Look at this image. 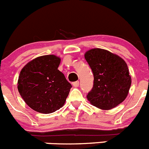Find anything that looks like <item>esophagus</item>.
Here are the masks:
<instances>
[{
  "label": "esophagus",
  "mask_w": 149,
  "mask_h": 149,
  "mask_svg": "<svg viewBox=\"0 0 149 149\" xmlns=\"http://www.w3.org/2000/svg\"><path fill=\"white\" fill-rule=\"evenodd\" d=\"M79 81H75V82H73L72 83V85H73V86H74V87H77V86H79Z\"/></svg>",
  "instance_id": "esophagus-1"
}]
</instances>
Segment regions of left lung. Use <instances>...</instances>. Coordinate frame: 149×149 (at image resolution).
Listing matches in <instances>:
<instances>
[{
  "label": "left lung",
  "instance_id": "obj_1",
  "mask_svg": "<svg viewBox=\"0 0 149 149\" xmlns=\"http://www.w3.org/2000/svg\"><path fill=\"white\" fill-rule=\"evenodd\" d=\"M84 56L94 76L93 87L86 95L91 104L102 110H110L122 103L131 84L125 62L101 48L89 50Z\"/></svg>",
  "mask_w": 149,
  "mask_h": 149
}]
</instances>
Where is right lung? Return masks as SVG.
Listing matches in <instances>:
<instances>
[{"mask_svg": "<svg viewBox=\"0 0 149 149\" xmlns=\"http://www.w3.org/2000/svg\"><path fill=\"white\" fill-rule=\"evenodd\" d=\"M60 63L57 56L45 55L29 62L21 71L18 93L35 111L51 113L65 104L72 85L58 70Z\"/></svg>", "mask_w": 149, "mask_h": 149, "instance_id": "1", "label": "right lung"}]
</instances>
